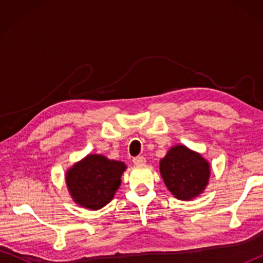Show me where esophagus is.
<instances>
[{"mask_svg": "<svg viewBox=\"0 0 263 263\" xmlns=\"http://www.w3.org/2000/svg\"><path fill=\"white\" fill-rule=\"evenodd\" d=\"M132 161L135 164H144L146 162V159L142 157V155H138V157L133 158Z\"/></svg>", "mask_w": 263, "mask_h": 263, "instance_id": "esophagus-1", "label": "esophagus"}]
</instances>
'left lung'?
I'll return each instance as SVG.
<instances>
[{
	"label": "left lung",
	"mask_w": 263,
	"mask_h": 263,
	"mask_svg": "<svg viewBox=\"0 0 263 263\" xmlns=\"http://www.w3.org/2000/svg\"><path fill=\"white\" fill-rule=\"evenodd\" d=\"M160 173L169 191L176 198L188 201L205 189L210 166L202 155L179 145L161 159Z\"/></svg>",
	"instance_id": "left-lung-1"
}]
</instances>
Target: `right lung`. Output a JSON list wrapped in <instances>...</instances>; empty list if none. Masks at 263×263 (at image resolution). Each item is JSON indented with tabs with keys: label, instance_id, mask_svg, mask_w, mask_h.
Returning <instances> with one entry per match:
<instances>
[{
	"label": "right lung",
	"instance_id": "add662e5",
	"mask_svg": "<svg viewBox=\"0 0 263 263\" xmlns=\"http://www.w3.org/2000/svg\"><path fill=\"white\" fill-rule=\"evenodd\" d=\"M125 168L124 162L91 154L69 169L66 182L75 202L99 210L112 199Z\"/></svg>",
	"mask_w": 263,
	"mask_h": 263
}]
</instances>
